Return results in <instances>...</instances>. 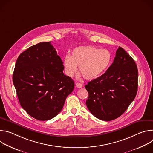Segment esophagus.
I'll return each instance as SVG.
<instances>
[{
	"label": "esophagus",
	"instance_id": "obj_1",
	"mask_svg": "<svg viewBox=\"0 0 153 153\" xmlns=\"http://www.w3.org/2000/svg\"><path fill=\"white\" fill-rule=\"evenodd\" d=\"M76 87H77V88H82V87L83 86V85L82 83H80L77 82V83H76Z\"/></svg>",
	"mask_w": 153,
	"mask_h": 153
}]
</instances>
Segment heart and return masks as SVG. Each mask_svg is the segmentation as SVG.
Instances as JSON below:
<instances>
[{"label": "heart", "mask_w": 153, "mask_h": 153, "mask_svg": "<svg viewBox=\"0 0 153 153\" xmlns=\"http://www.w3.org/2000/svg\"><path fill=\"white\" fill-rule=\"evenodd\" d=\"M112 59L111 53L93 46H82L74 48L71 56H65L63 67L65 74L73 77L77 71L86 80H93L102 75L110 66Z\"/></svg>", "instance_id": "1"}]
</instances>
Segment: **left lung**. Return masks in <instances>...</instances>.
<instances>
[{
    "instance_id": "8db88e82",
    "label": "left lung",
    "mask_w": 153,
    "mask_h": 153,
    "mask_svg": "<svg viewBox=\"0 0 153 153\" xmlns=\"http://www.w3.org/2000/svg\"><path fill=\"white\" fill-rule=\"evenodd\" d=\"M138 70L133 60L122 47L113 63L100 77L85 86L89 111L97 118L110 121L120 117L134 99L138 87Z\"/></svg>"
}]
</instances>
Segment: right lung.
I'll use <instances>...</instances> for the list:
<instances>
[{
	"mask_svg": "<svg viewBox=\"0 0 153 153\" xmlns=\"http://www.w3.org/2000/svg\"><path fill=\"white\" fill-rule=\"evenodd\" d=\"M63 69L50 42L39 43L19 55L13 81L20 104L30 116L48 120L61 111L74 86Z\"/></svg>",
	"mask_w": 153,
	"mask_h": 153,
	"instance_id": "obj_1",
	"label": "right lung"
}]
</instances>
